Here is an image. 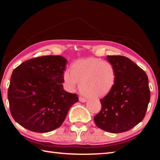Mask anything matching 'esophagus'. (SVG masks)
<instances>
[{"instance_id": "34e87169", "label": "esophagus", "mask_w": 160, "mask_h": 160, "mask_svg": "<svg viewBox=\"0 0 160 160\" xmlns=\"http://www.w3.org/2000/svg\"><path fill=\"white\" fill-rule=\"evenodd\" d=\"M79 101L81 102H85L87 101V99L85 98H84V97H79Z\"/></svg>"}]
</instances>
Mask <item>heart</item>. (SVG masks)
<instances>
[{
    "label": "heart",
    "instance_id": "1",
    "mask_svg": "<svg viewBox=\"0 0 160 160\" xmlns=\"http://www.w3.org/2000/svg\"><path fill=\"white\" fill-rule=\"evenodd\" d=\"M63 80L69 91H75L80 83V90L84 95L97 99L112 91L116 83V72L109 61L88 58L75 62L71 70H65Z\"/></svg>",
    "mask_w": 160,
    "mask_h": 160
}]
</instances>
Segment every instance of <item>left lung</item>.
Wrapping results in <instances>:
<instances>
[{"instance_id":"left-lung-1","label":"left lung","mask_w":160,"mask_h":160,"mask_svg":"<svg viewBox=\"0 0 160 160\" xmlns=\"http://www.w3.org/2000/svg\"><path fill=\"white\" fill-rule=\"evenodd\" d=\"M115 68L116 80L112 91L100 99L102 109L94 123L105 131H128L142 121L150 99L147 74L131 59L107 56Z\"/></svg>"}]
</instances>
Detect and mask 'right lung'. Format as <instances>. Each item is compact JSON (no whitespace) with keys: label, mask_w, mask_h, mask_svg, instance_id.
<instances>
[{"label":"right lung","mask_w":160,"mask_h":160,"mask_svg":"<svg viewBox=\"0 0 160 160\" xmlns=\"http://www.w3.org/2000/svg\"><path fill=\"white\" fill-rule=\"evenodd\" d=\"M66 59L45 56L29 59L12 71L8 90L12 118L20 126L37 132L60 127L76 94L67 92L62 83Z\"/></svg>","instance_id":"add662e5"}]
</instances>
